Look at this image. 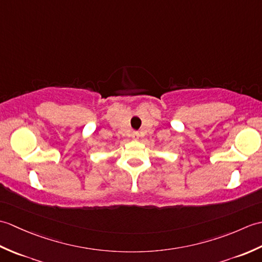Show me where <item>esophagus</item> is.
<instances>
[{"mask_svg":"<svg viewBox=\"0 0 262 262\" xmlns=\"http://www.w3.org/2000/svg\"><path fill=\"white\" fill-rule=\"evenodd\" d=\"M132 136H133V138H135V140H137V138L140 137V134H138L137 132H134V133H133V134H132Z\"/></svg>","mask_w":262,"mask_h":262,"instance_id":"34e87169","label":"esophagus"}]
</instances>
